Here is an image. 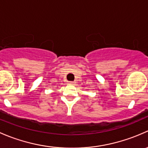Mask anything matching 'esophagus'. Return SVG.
I'll return each mask as SVG.
<instances>
[{"label":"esophagus","mask_w":148,"mask_h":148,"mask_svg":"<svg viewBox=\"0 0 148 148\" xmlns=\"http://www.w3.org/2000/svg\"><path fill=\"white\" fill-rule=\"evenodd\" d=\"M75 82H73V81H69L68 82V84L69 85H75Z\"/></svg>","instance_id":"34e87169"}]
</instances>
